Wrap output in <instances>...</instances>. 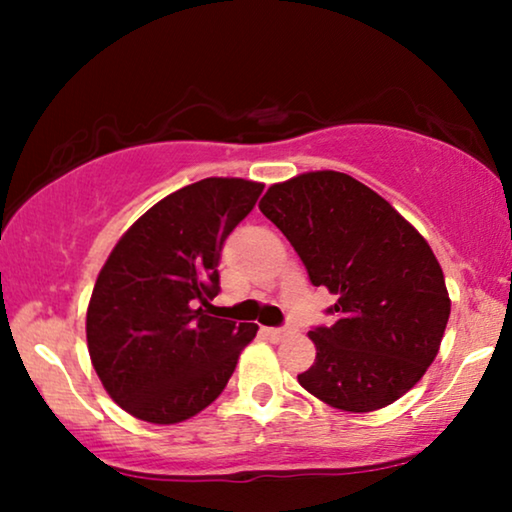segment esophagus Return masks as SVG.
Here are the masks:
<instances>
[{"mask_svg":"<svg viewBox=\"0 0 512 512\" xmlns=\"http://www.w3.org/2000/svg\"><path fill=\"white\" fill-rule=\"evenodd\" d=\"M291 333H293L291 326H286V328H265V335H268V338L275 340V342L284 340L286 335H291Z\"/></svg>","mask_w":512,"mask_h":512,"instance_id":"1","label":"esophagus"}]
</instances>
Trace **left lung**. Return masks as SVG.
<instances>
[{
    "label": "left lung",
    "instance_id": "left-lung-1",
    "mask_svg": "<svg viewBox=\"0 0 512 512\" xmlns=\"http://www.w3.org/2000/svg\"><path fill=\"white\" fill-rule=\"evenodd\" d=\"M261 212L286 235L314 286L333 293V326L310 331L317 359L300 387L331 408L398 401L436 359L450 296L429 242L382 195L345 172L272 184Z\"/></svg>",
    "mask_w": 512,
    "mask_h": 512
}]
</instances>
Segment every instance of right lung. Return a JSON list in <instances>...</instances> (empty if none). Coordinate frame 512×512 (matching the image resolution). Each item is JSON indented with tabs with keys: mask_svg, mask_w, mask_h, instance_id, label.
Listing matches in <instances>:
<instances>
[{
	"mask_svg": "<svg viewBox=\"0 0 512 512\" xmlns=\"http://www.w3.org/2000/svg\"><path fill=\"white\" fill-rule=\"evenodd\" d=\"M263 184L209 177L139 216L97 275L86 314L90 361L132 417L177 424L216 401L256 324L212 317L226 237Z\"/></svg>",
	"mask_w": 512,
	"mask_h": 512,
	"instance_id": "add662e5",
	"label": "right lung"
}]
</instances>
